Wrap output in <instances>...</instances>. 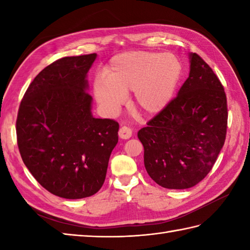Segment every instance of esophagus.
<instances>
[{"label": "esophagus", "mask_w": 250, "mask_h": 250, "mask_svg": "<svg viewBox=\"0 0 250 250\" xmlns=\"http://www.w3.org/2000/svg\"><path fill=\"white\" fill-rule=\"evenodd\" d=\"M118 134H119L120 139L128 140V139H130V137L132 136V130L129 128V126L124 125V126H121V128H120Z\"/></svg>", "instance_id": "esophagus-1"}]
</instances>
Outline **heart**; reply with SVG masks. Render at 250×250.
<instances>
[{
    "mask_svg": "<svg viewBox=\"0 0 250 250\" xmlns=\"http://www.w3.org/2000/svg\"><path fill=\"white\" fill-rule=\"evenodd\" d=\"M176 56L149 51L122 52L110 59L104 78L94 82V94L108 114H116L133 92V104L144 115H156L171 102L182 76Z\"/></svg>",
    "mask_w": 250,
    "mask_h": 250,
    "instance_id": "obj_1",
    "label": "heart"
}]
</instances>
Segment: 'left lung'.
Masks as SVG:
<instances>
[{
  "label": "left lung",
  "instance_id": "obj_1",
  "mask_svg": "<svg viewBox=\"0 0 250 250\" xmlns=\"http://www.w3.org/2000/svg\"><path fill=\"white\" fill-rule=\"evenodd\" d=\"M177 97L137 133L148 175L167 189H187L210 172L225 144L228 105L224 86L198 54Z\"/></svg>",
  "mask_w": 250,
  "mask_h": 250
}]
</instances>
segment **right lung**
Instances as JSON below:
<instances>
[{"mask_svg":"<svg viewBox=\"0 0 250 250\" xmlns=\"http://www.w3.org/2000/svg\"><path fill=\"white\" fill-rule=\"evenodd\" d=\"M97 54L64 57L39 73L21 100L16 132L33 177L64 199L91 196L102 187L118 122L94 118L87 73Z\"/></svg>","mask_w":250,"mask_h":250,"instance_id":"obj_1","label":"right lung"}]
</instances>
